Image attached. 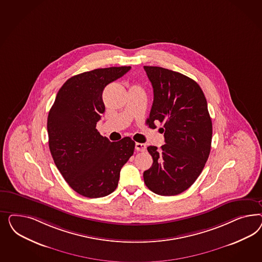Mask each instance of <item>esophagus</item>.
I'll return each instance as SVG.
<instances>
[{
    "mask_svg": "<svg viewBox=\"0 0 262 262\" xmlns=\"http://www.w3.org/2000/svg\"><path fill=\"white\" fill-rule=\"evenodd\" d=\"M135 150L138 151H146V145L143 143H135Z\"/></svg>",
    "mask_w": 262,
    "mask_h": 262,
    "instance_id": "34e87169",
    "label": "esophagus"
}]
</instances>
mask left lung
Listing matches in <instances>:
<instances>
[{"instance_id":"8db88e82","label":"left lung","mask_w":262,"mask_h":262,"mask_svg":"<svg viewBox=\"0 0 262 262\" xmlns=\"http://www.w3.org/2000/svg\"><path fill=\"white\" fill-rule=\"evenodd\" d=\"M154 89L149 127L163 124L165 144L149 146L151 168L144 183L154 193L174 196L188 189L202 173L208 159L212 122L203 90L181 73L157 66H144Z\"/></svg>"}]
</instances>
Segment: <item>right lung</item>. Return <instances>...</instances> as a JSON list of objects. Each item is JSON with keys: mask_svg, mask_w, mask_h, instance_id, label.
<instances>
[{"mask_svg": "<svg viewBox=\"0 0 262 262\" xmlns=\"http://www.w3.org/2000/svg\"><path fill=\"white\" fill-rule=\"evenodd\" d=\"M130 68H102L72 77L58 90L49 111L51 155L66 183L84 197L101 198L115 190L121 168L134 155L130 137L111 142L96 128L104 112L103 89Z\"/></svg>", "mask_w": 262, "mask_h": 262, "instance_id": "1", "label": "right lung"}]
</instances>
